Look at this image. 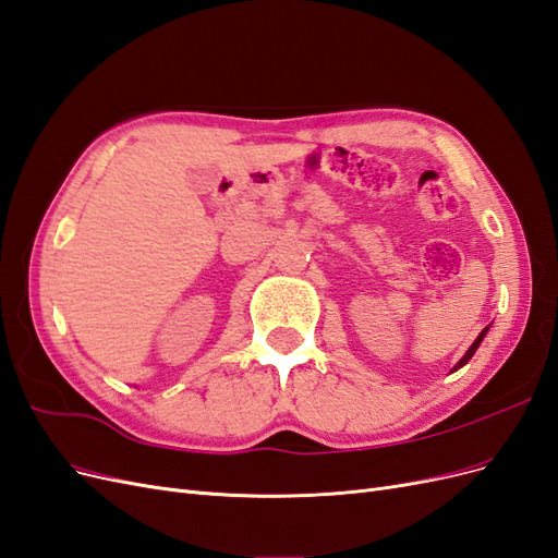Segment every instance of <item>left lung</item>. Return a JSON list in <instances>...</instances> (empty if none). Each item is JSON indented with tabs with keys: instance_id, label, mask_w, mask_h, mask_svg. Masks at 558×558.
Returning <instances> with one entry per match:
<instances>
[{
	"instance_id": "left-lung-1",
	"label": "left lung",
	"mask_w": 558,
	"mask_h": 558,
	"mask_svg": "<svg viewBox=\"0 0 558 558\" xmlns=\"http://www.w3.org/2000/svg\"><path fill=\"white\" fill-rule=\"evenodd\" d=\"M488 328H492V326H486V328H484V330H482V332L477 335V340H475V342H472V347H470V349L465 351V356H463V359H461L459 363H456V365H453V369H451V373H456V369H459V367H463V365H465V363H468V361H470L472 356H475V351L480 349V344H482V340H484V337H486Z\"/></svg>"
}]
</instances>
